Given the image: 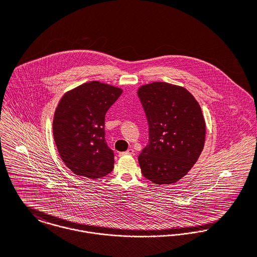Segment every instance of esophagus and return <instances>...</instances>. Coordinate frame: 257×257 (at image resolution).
I'll return each instance as SVG.
<instances>
[{
    "label": "esophagus",
    "mask_w": 257,
    "mask_h": 257,
    "mask_svg": "<svg viewBox=\"0 0 257 257\" xmlns=\"http://www.w3.org/2000/svg\"><path fill=\"white\" fill-rule=\"evenodd\" d=\"M126 154H128V155H134V154H135V150H134L133 148H130V149H127L126 151L119 152V156H123V155H126Z\"/></svg>",
    "instance_id": "1"
}]
</instances>
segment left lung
Listing matches in <instances>:
<instances>
[{"instance_id":"1","label":"left lung","mask_w":257,"mask_h":257,"mask_svg":"<svg viewBox=\"0 0 257 257\" xmlns=\"http://www.w3.org/2000/svg\"><path fill=\"white\" fill-rule=\"evenodd\" d=\"M148 122V145L139 156L143 175L153 183L180 180L197 162L205 145L201 107L183 87L153 82L138 91Z\"/></svg>"}]
</instances>
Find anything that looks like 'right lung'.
Instances as JSON below:
<instances>
[{
	"label": "right lung",
	"instance_id": "add662e5",
	"mask_svg": "<svg viewBox=\"0 0 257 257\" xmlns=\"http://www.w3.org/2000/svg\"><path fill=\"white\" fill-rule=\"evenodd\" d=\"M122 90L99 81L67 92L53 116L59 155L76 175L98 179L113 168V151L105 140V115Z\"/></svg>",
	"mask_w": 257,
	"mask_h": 257
}]
</instances>
